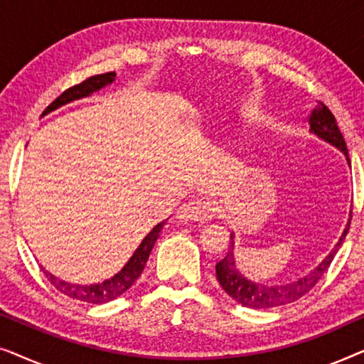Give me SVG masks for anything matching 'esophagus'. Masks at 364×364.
<instances>
[{
    "label": "esophagus",
    "instance_id": "34e87169",
    "mask_svg": "<svg viewBox=\"0 0 364 364\" xmlns=\"http://www.w3.org/2000/svg\"><path fill=\"white\" fill-rule=\"evenodd\" d=\"M213 207L205 200H191L178 207L177 218L181 222H208L212 220Z\"/></svg>",
    "mask_w": 364,
    "mask_h": 364
}]
</instances>
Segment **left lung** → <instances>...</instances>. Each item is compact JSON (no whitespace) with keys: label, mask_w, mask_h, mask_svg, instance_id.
I'll return each mask as SVG.
<instances>
[{"label":"left lung","mask_w":364,"mask_h":364,"mask_svg":"<svg viewBox=\"0 0 364 364\" xmlns=\"http://www.w3.org/2000/svg\"><path fill=\"white\" fill-rule=\"evenodd\" d=\"M310 134H313V136H316L318 139H321V141L328 142L330 146L336 147L338 151L343 152V156L346 157L348 166L351 167L350 157H348L346 142L341 136L340 129H338L336 119L331 114L330 109H328L323 102H318L315 109H313L310 116ZM350 223H351V212L340 240L336 242L335 248H333V250L323 258L320 265L313 268V270L310 273H306V275L298 278V280L283 283V285H263V283H255L242 275L240 270L237 268L235 257H233V250H235V233L232 232L230 250H228L227 255L215 265L217 280L232 300H235L237 303H240V305L247 308H253V310H267V308H275V306L288 305V303L296 301L298 298L306 295V293L310 291L311 288L316 285L318 280L323 277V273L328 270V267H330L333 258H335L336 252L340 250L348 230H350Z\"/></svg>","instance_id":"8db88e82"}]
</instances>
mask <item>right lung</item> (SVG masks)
Here are the masks:
<instances>
[{
    "mask_svg": "<svg viewBox=\"0 0 364 364\" xmlns=\"http://www.w3.org/2000/svg\"><path fill=\"white\" fill-rule=\"evenodd\" d=\"M114 81H116V73L97 74V76L89 77L84 82L77 84V86L69 87L68 91H64L61 96L56 99V101L49 104V106L46 107V111L43 112V116L56 111V109H59V107L66 106V104H69V102H74V101H79V99L92 96L94 92L101 91V89L109 86V84H112ZM166 222L167 220L157 223V225L154 227L146 237H144V240L139 243L136 252L132 253V257L129 258L126 265H124L121 270L116 273V275L107 278V280H104V282L81 285V283H71V282L61 280V278L54 277L53 273L44 270L43 267H41V270L44 275L48 277V280L51 282V285L69 298H74V300H79V301L92 303V305H102V303L112 301V300H116L117 296H121L122 293H126L129 288L134 285V282L141 277V273L144 272V267H146V263L149 260V255H151L152 248H154V245H156L159 233H161L162 227L166 225Z\"/></svg>",
    "mask_w": 364,
    "mask_h": 364,
    "instance_id": "add662e5",
    "label": "right lung"
}]
</instances>
